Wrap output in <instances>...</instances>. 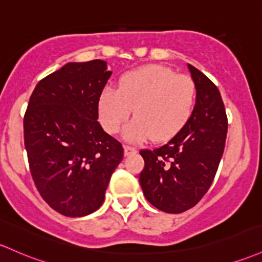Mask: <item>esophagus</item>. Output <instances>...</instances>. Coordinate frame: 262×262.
I'll return each instance as SVG.
<instances>
[{
  "label": "esophagus",
  "mask_w": 262,
  "mask_h": 262,
  "mask_svg": "<svg viewBox=\"0 0 262 262\" xmlns=\"http://www.w3.org/2000/svg\"><path fill=\"white\" fill-rule=\"evenodd\" d=\"M124 153H125V155L134 154V153H137V149L134 148V146H130V145H124Z\"/></svg>",
  "instance_id": "obj_1"
}]
</instances>
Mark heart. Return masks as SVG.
I'll return each instance as SVG.
<instances>
[{
    "mask_svg": "<svg viewBox=\"0 0 262 262\" xmlns=\"http://www.w3.org/2000/svg\"><path fill=\"white\" fill-rule=\"evenodd\" d=\"M198 89L194 79L177 74L163 66H144L120 78L119 88L108 87L99 97L100 122L109 133L124 128L130 142H144L151 136L166 140L177 136L190 120L196 104Z\"/></svg>",
    "mask_w": 262,
    "mask_h": 262,
    "instance_id": "obj_1",
    "label": "heart"
}]
</instances>
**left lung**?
I'll return each instance as SVG.
<instances>
[{
    "mask_svg": "<svg viewBox=\"0 0 262 262\" xmlns=\"http://www.w3.org/2000/svg\"><path fill=\"white\" fill-rule=\"evenodd\" d=\"M198 89L194 113L166 144L140 150L144 169L139 183L146 200L159 210L180 214L196 205L210 188L225 148L228 117L220 92L188 64Z\"/></svg>",
    "mask_w": 262,
    "mask_h": 262,
    "instance_id": "1",
    "label": "left lung"
}]
</instances>
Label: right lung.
<instances>
[{"label":"right lung","instance_id":"obj_1","mask_svg":"<svg viewBox=\"0 0 262 262\" xmlns=\"http://www.w3.org/2000/svg\"><path fill=\"white\" fill-rule=\"evenodd\" d=\"M112 72L107 62H70L39 80L24 118L25 146L36 188L64 216L92 214L104 201L122 144L98 123Z\"/></svg>","mask_w":262,"mask_h":262}]
</instances>
